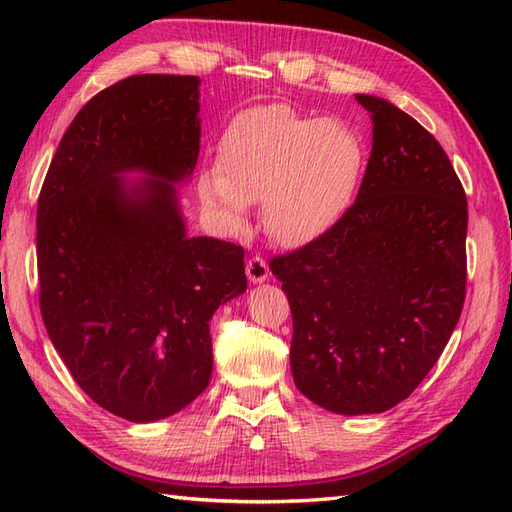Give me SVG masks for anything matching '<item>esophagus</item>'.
Masks as SVG:
<instances>
[{
    "instance_id": "34e87169",
    "label": "esophagus",
    "mask_w": 512,
    "mask_h": 512,
    "mask_svg": "<svg viewBox=\"0 0 512 512\" xmlns=\"http://www.w3.org/2000/svg\"><path fill=\"white\" fill-rule=\"evenodd\" d=\"M246 275H248L250 281H253V284H262V281H266L268 275H270V268L266 264V259L259 257V255L250 257L246 262Z\"/></svg>"
}]
</instances>
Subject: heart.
Instances as JSON below:
<instances>
[{
    "mask_svg": "<svg viewBox=\"0 0 512 512\" xmlns=\"http://www.w3.org/2000/svg\"><path fill=\"white\" fill-rule=\"evenodd\" d=\"M365 145L341 118H317L290 105L237 114L217 145V169L198 180L202 202L228 231L259 202L273 242L299 248L330 233L350 211L365 171Z\"/></svg>",
    "mask_w": 512,
    "mask_h": 512,
    "instance_id": "b5f03b06",
    "label": "heart"
}]
</instances>
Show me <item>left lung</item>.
Instances as JSON below:
<instances>
[{
	"label": "left lung",
	"instance_id": "left-lung-1",
	"mask_svg": "<svg viewBox=\"0 0 512 512\" xmlns=\"http://www.w3.org/2000/svg\"><path fill=\"white\" fill-rule=\"evenodd\" d=\"M372 154L330 233L270 259L292 312L303 396L343 416L409 398L438 363L466 295V193L440 143L396 105L356 94Z\"/></svg>",
	"mask_w": 512,
	"mask_h": 512
}]
</instances>
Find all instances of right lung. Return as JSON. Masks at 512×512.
Returning a JSON list of instances; mask_svg holds the SVG:
<instances>
[{
  "mask_svg": "<svg viewBox=\"0 0 512 512\" xmlns=\"http://www.w3.org/2000/svg\"><path fill=\"white\" fill-rule=\"evenodd\" d=\"M200 79L136 74L83 105L37 204L41 317L96 405L154 422L213 372L209 321L246 290L244 248L189 237L176 184L200 154ZM140 170L147 179L125 181Z\"/></svg>",
  "mask_w": 512,
  "mask_h": 512,
  "instance_id": "add662e5",
  "label": "right lung"
}]
</instances>
